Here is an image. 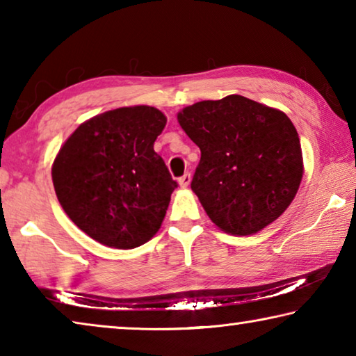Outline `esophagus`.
I'll use <instances>...</instances> for the list:
<instances>
[{
    "label": "esophagus",
    "instance_id": "34e87169",
    "mask_svg": "<svg viewBox=\"0 0 356 356\" xmlns=\"http://www.w3.org/2000/svg\"><path fill=\"white\" fill-rule=\"evenodd\" d=\"M190 182H191V174L190 172H185L184 176L179 179V185L182 186V188H186V186L190 185Z\"/></svg>",
    "mask_w": 356,
    "mask_h": 356
}]
</instances>
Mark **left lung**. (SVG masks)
<instances>
[{"label": "left lung", "mask_w": 356, "mask_h": 356, "mask_svg": "<svg viewBox=\"0 0 356 356\" xmlns=\"http://www.w3.org/2000/svg\"><path fill=\"white\" fill-rule=\"evenodd\" d=\"M177 120L201 149L191 190L221 231L256 234L291 206L303 156L284 113L234 94L186 106Z\"/></svg>", "instance_id": "8db88e82"}]
</instances>
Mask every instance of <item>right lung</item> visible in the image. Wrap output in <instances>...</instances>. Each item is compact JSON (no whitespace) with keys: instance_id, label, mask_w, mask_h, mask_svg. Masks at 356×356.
Returning <instances> with one entry per match:
<instances>
[{"instance_id":"1","label":"right lung","mask_w":356,"mask_h":356,"mask_svg":"<svg viewBox=\"0 0 356 356\" xmlns=\"http://www.w3.org/2000/svg\"><path fill=\"white\" fill-rule=\"evenodd\" d=\"M166 116L147 105L124 106L83 122L51 168L58 201L89 237L131 250L152 238L177 186L154 143Z\"/></svg>"}]
</instances>
